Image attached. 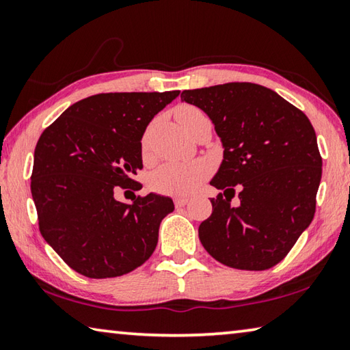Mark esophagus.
<instances>
[{"instance_id": "1", "label": "esophagus", "mask_w": 350, "mask_h": 350, "mask_svg": "<svg viewBox=\"0 0 350 350\" xmlns=\"http://www.w3.org/2000/svg\"><path fill=\"white\" fill-rule=\"evenodd\" d=\"M188 204V199L187 198H176L174 199V205L177 208H180V206H185Z\"/></svg>"}]
</instances>
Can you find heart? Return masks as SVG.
I'll return each mask as SVG.
<instances>
[{
    "instance_id": "obj_1",
    "label": "heart",
    "mask_w": 350,
    "mask_h": 350,
    "mask_svg": "<svg viewBox=\"0 0 350 350\" xmlns=\"http://www.w3.org/2000/svg\"><path fill=\"white\" fill-rule=\"evenodd\" d=\"M198 116H202V111L191 105H183L176 112V118L182 128ZM210 171V165L205 161H170L152 171L150 187L162 194L188 196L202 185Z\"/></svg>"
}]
</instances>
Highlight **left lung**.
Wrapping results in <instances>:
<instances>
[{"label": "left lung", "mask_w": 350, "mask_h": 350, "mask_svg": "<svg viewBox=\"0 0 350 350\" xmlns=\"http://www.w3.org/2000/svg\"><path fill=\"white\" fill-rule=\"evenodd\" d=\"M211 118L224 161L211 185V216L199 239L224 265L267 270L287 256L317 206L323 159L303 111L256 83H225L180 94ZM240 189L238 206L231 204Z\"/></svg>", "instance_id": "1"}]
</instances>
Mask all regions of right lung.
Masks as SVG:
<instances>
[{
    "instance_id": "right-lung-1",
    "label": "right lung",
    "mask_w": 350,
    "mask_h": 350,
    "mask_svg": "<svg viewBox=\"0 0 350 350\" xmlns=\"http://www.w3.org/2000/svg\"><path fill=\"white\" fill-rule=\"evenodd\" d=\"M177 96L97 94L69 106L40 135L31 176L40 233L77 273L122 276L152 254L173 200L150 193L125 204L114 189L135 182L144 168L142 135Z\"/></svg>"
}]
</instances>
